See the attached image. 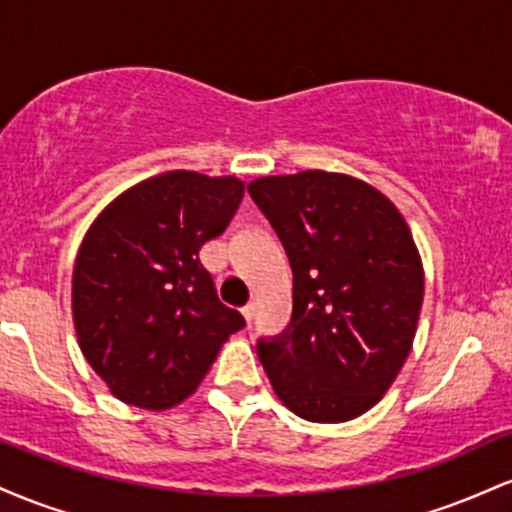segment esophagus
Instances as JSON below:
<instances>
[{"label": "esophagus", "mask_w": 512, "mask_h": 512, "mask_svg": "<svg viewBox=\"0 0 512 512\" xmlns=\"http://www.w3.org/2000/svg\"><path fill=\"white\" fill-rule=\"evenodd\" d=\"M240 313H243V317H245V322H252V317H255V305L252 303H248V305H243V308H240Z\"/></svg>", "instance_id": "obj_1"}]
</instances>
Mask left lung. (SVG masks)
<instances>
[{
	"label": "left lung",
	"mask_w": 512,
	"mask_h": 512,
	"mask_svg": "<svg viewBox=\"0 0 512 512\" xmlns=\"http://www.w3.org/2000/svg\"><path fill=\"white\" fill-rule=\"evenodd\" d=\"M293 272L284 334L257 356L276 397L315 424L378 404L407 361L424 303V267L395 204L344 173L303 170L248 185Z\"/></svg>",
	"instance_id": "left-lung-1"
}]
</instances>
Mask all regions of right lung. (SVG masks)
I'll use <instances>...</instances> for the list:
<instances>
[{
	"label": "right lung",
	"mask_w": 512,
	"mask_h": 512,
	"mask_svg": "<svg viewBox=\"0 0 512 512\" xmlns=\"http://www.w3.org/2000/svg\"><path fill=\"white\" fill-rule=\"evenodd\" d=\"M245 182L168 170L115 197L86 231L72 313L81 354L125 404L163 411L207 375L245 327L199 262L243 199Z\"/></svg>",
	"instance_id": "add662e5"
}]
</instances>
